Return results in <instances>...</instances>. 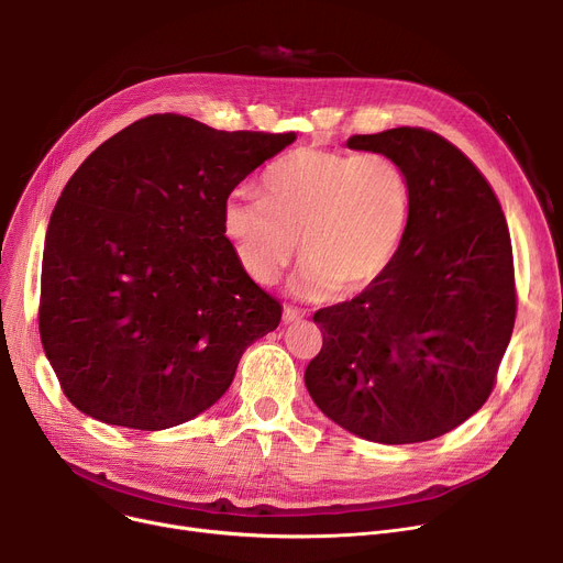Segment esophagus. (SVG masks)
<instances>
[{
    "instance_id": "34e87169",
    "label": "esophagus",
    "mask_w": 563,
    "mask_h": 563,
    "mask_svg": "<svg viewBox=\"0 0 563 563\" xmlns=\"http://www.w3.org/2000/svg\"><path fill=\"white\" fill-rule=\"evenodd\" d=\"M299 319H303V312H301L299 308H294V306H285V308H283V321H285V323L299 321Z\"/></svg>"
}]
</instances>
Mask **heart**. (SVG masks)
<instances>
[{
    "mask_svg": "<svg viewBox=\"0 0 563 563\" xmlns=\"http://www.w3.org/2000/svg\"><path fill=\"white\" fill-rule=\"evenodd\" d=\"M262 190L228 194L223 234L257 283H274L301 246V287L312 299L351 297L380 280L404 249L416 205L397 159L327 147L280 157L266 168Z\"/></svg>",
    "mask_w": 563,
    "mask_h": 563,
    "instance_id": "obj_1",
    "label": "heart"
}]
</instances>
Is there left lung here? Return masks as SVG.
<instances>
[{"label":"left lung","mask_w":563,"mask_h":563,"mask_svg":"<svg viewBox=\"0 0 563 563\" xmlns=\"http://www.w3.org/2000/svg\"><path fill=\"white\" fill-rule=\"evenodd\" d=\"M346 145L397 159L416 205L380 280L314 312L323 344L306 388L323 416L365 440H431L495 388L518 306L507 219L482 170L435 132L395 128Z\"/></svg>","instance_id":"obj_1"}]
</instances>
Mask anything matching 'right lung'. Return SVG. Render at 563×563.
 Returning a JSON list of instances; mask_svg holds the SVG:
<instances>
[{
	"label": "right lung",
	"mask_w": 563,
	"mask_h": 563,
	"mask_svg": "<svg viewBox=\"0 0 563 563\" xmlns=\"http://www.w3.org/2000/svg\"><path fill=\"white\" fill-rule=\"evenodd\" d=\"M297 134L155 113L84 159L52 212L38 329L75 408L162 431L217 404L283 306L242 269L228 194Z\"/></svg>",
	"instance_id": "add662e5"
}]
</instances>
